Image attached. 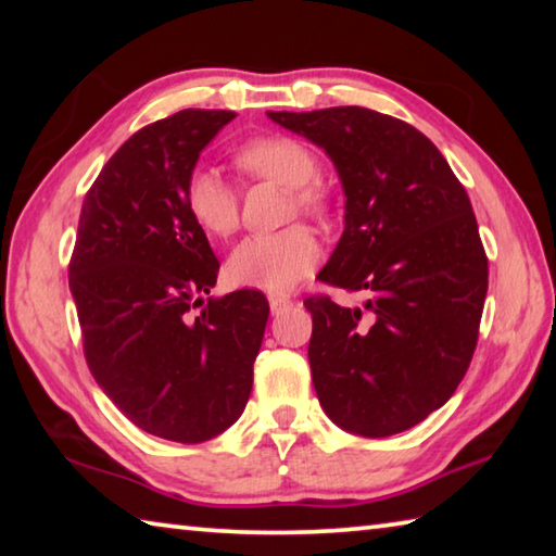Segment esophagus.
<instances>
[{"label": "esophagus", "mask_w": 556, "mask_h": 556, "mask_svg": "<svg viewBox=\"0 0 556 556\" xmlns=\"http://www.w3.org/2000/svg\"><path fill=\"white\" fill-rule=\"evenodd\" d=\"M294 304V301H291L289 296H269V308H271V314H281V312H287V308Z\"/></svg>", "instance_id": "obj_1"}]
</instances>
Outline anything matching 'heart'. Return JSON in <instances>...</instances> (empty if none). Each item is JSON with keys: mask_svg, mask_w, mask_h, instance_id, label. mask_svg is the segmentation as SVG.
Wrapping results in <instances>:
<instances>
[{"mask_svg": "<svg viewBox=\"0 0 556 556\" xmlns=\"http://www.w3.org/2000/svg\"><path fill=\"white\" fill-rule=\"evenodd\" d=\"M244 172L294 188L301 211L324 215L328 195L312 186L318 176V159L306 144L291 137H260L238 152ZM186 208L191 218L211 235H228L238 225V193L223 181L215 168L199 166L186 181ZM321 257V244L304 225H291L279 232H257L235 244L228 257L232 285L287 291L308 275Z\"/></svg>", "mask_w": 556, "mask_h": 556, "instance_id": "heart-1", "label": "heart"}]
</instances>
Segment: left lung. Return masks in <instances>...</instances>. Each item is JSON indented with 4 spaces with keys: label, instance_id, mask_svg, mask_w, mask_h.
<instances>
[{
    "label": "left lung",
    "instance_id": "left-lung-1",
    "mask_svg": "<svg viewBox=\"0 0 556 556\" xmlns=\"http://www.w3.org/2000/svg\"><path fill=\"white\" fill-rule=\"evenodd\" d=\"M267 117L333 162L343 235L318 279L365 294L353 308L304 301L318 402L351 434H400L448 402L476 351L488 260L466 188L419 129L382 112Z\"/></svg>",
    "mask_w": 556,
    "mask_h": 556
}]
</instances>
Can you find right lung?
<instances>
[{
    "label": "right lung",
    "mask_w": 556,
    "mask_h": 556,
    "mask_svg": "<svg viewBox=\"0 0 556 556\" xmlns=\"http://www.w3.org/2000/svg\"><path fill=\"white\" fill-rule=\"evenodd\" d=\"M232 117L181 110L129 137L83 201L68 267L92 378L131 425L178 444L238 421L269 316L255 289L203 299L220 262L186 208L188 176Z\"/></svg>",
    "instance_id": "add662e5"
}]
</instances>
